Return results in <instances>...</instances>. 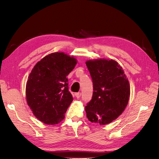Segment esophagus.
<instances>
[{
  "instance_id": "34e87169",
  "label": "esophagus",
  "mask_w": 159,
  "mask_h": 159,
  "mask_svg": "<svg viewBox=\"0 0 159 159\" xmlns=\"http://www.w3.org/2000/svg\"><path fill=\"white\" fill-rule=\"evenodd\" d=\"M81 93H80V92L75 93V96L77 98H80L81 97Z\"/></svg>"
}]
</instances>
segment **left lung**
I'll use <instances>...</instances> for the list:
<instances>
[{
	"instance_id": "obj_1",
	"label": "left lung",
	"mask_w": 159,
	"mask_h": 159,
	"mask_svg": "<svg viewBox=\"0 0 159 159\" xmlns=\"http://www.w3.org/2000/svg\"><path fill=\"white\" fill-rule=\"evenodd\" d=\"M93 81L92 99L85 107L91 122L105 125L116 119L127 107L130 97L129 80L122 67L113 60L85 62Z\"/></svg>"
}]
</instances>
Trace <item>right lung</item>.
I'll return each instance as SVG.
<instances>
[{"label": "right lung", "instance_id": "right-lung-1", "mask_svg": "<svg viewBox=\"0 0 159 159\" xmlns=\"http://www.w3.org/2000/svg\"><path fill=\"white\" fill-rule=\"evenodd\" d=\"M77 60L64 52H54L38 62L28 76L26 102L34 116L47 125H56L65 117L73 98L66 76Z\"/></svg>", "mask_w": 159, "mask_h": 159}]
</instances>
